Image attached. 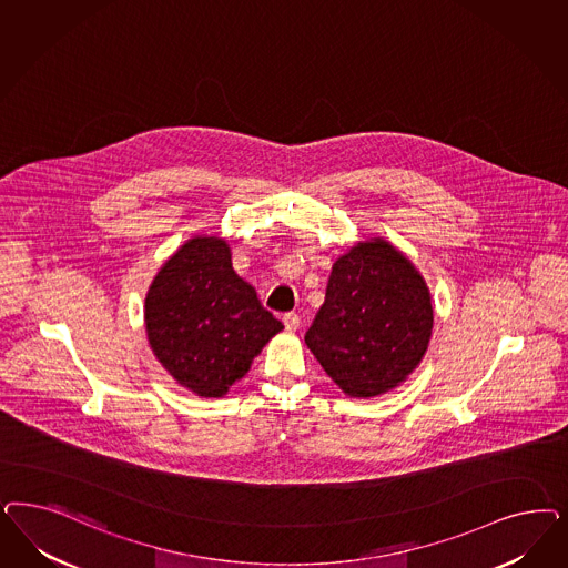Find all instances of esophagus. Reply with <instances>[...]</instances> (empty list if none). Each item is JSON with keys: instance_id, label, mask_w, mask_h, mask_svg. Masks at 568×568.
Instances as JSON below:
<instances>
[{"instance_id": "1", "label": "esophagus", "mask_w": 568, "mask_h": 568, "mask_svg": "<svg viewBox=\"0 0 568 568\" xmlns=\"http://www.w3.org/2000/svg\"><path fill=\"white\" fill-rule=\"evenodd\" d=\"M282 322H284V326H286L288 332H296L298 326H301V317L294 312L284 313V315H282Z\"/></svg>"}]
</instances>
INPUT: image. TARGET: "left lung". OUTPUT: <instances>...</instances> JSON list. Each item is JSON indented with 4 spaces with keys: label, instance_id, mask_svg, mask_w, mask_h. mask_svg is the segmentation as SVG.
Masks as SVG:
<instances>
[{
    "label": "left lung",
    "instance_id": "1",
    "mask_svg": "<svg viewBox=\"0 0 568 568\" xmlns=\"http://www.w3.org/2000/svg\"><path fill=\"white\" fill-rule=\"evenodd\" d=\"M433 296L388 240L355 242L332 265L326 301L305 345L348 397H378L420 366L433 336Z\"/></svg>",
    "mask_w": 568,
    "mask_h": 568
}]
</instances>
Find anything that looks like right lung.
<instances>
[{"label":"right lung","instance_id":"1","mask_svg":"<svg viewBox=\"0 0 568 568\" xmlns=\"http://www.w3.org/2000/svg\"><path fill=\"white\" fill-rule=\"evenodd\" d=\"M148 345L178 385L223 397L284 328L232 267L217 236H192L156 272L144 303Z\"/></svg>","mask_w":568,"mask_h":568}]
</instances>
